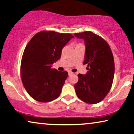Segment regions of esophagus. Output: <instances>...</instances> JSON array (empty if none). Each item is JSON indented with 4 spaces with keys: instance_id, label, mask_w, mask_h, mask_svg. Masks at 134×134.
Masks as SVG:
<instances>
[{
    "instance_id": "esophagus-1",
    "label": "esophagus",
    "mask_w": 134,
    "mask_h": 134,
    "mask_svg": "<svg viewBox=\"0 0 134 134\" xmlns=\"http://www.w3.org/2000/svg\"><path fill=\"white\" fill-rule=\"evenodd\" d=\"M73 74V73L72 72H69V75H72Z\"/></svg>"
}]
</instances>
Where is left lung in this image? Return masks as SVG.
<instances>
[{
	"label": "left lung",
	"instance_id": "left-lung-1",
	"mask_svg": "<svg viewBox=\"0 0 134 134\" xmlns=\"http://www.w3.org/2000/svg\"><path fill=\"white\" fill-rule=\"evenodd\" d=\"M83 39L86 51L83 64H87L85 75L78 74L75 85L77 97L87 103L100 102L109 92L115 74V62L110 46L104 39L91 31L74 34Z\"/></svg>",
	"mask_w": 134,
	"mask_h": 134
}]
</instances>
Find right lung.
Listing matches in <instances>:
<instances>
[{"label":"right lung","mask_w":134,"mask_h":134,"mask_svg":"<svg viewBox=\"0 0 134 134\" xmlns=\"http://www.w3.org/2000/svg\"><path fill=\"white\" fill-rule=\"evenodd\" d=\"M74 37L70 34L42 31L27 44L21 60V80L27 92L35 100L48 102L60 96L68 73L51 67Z\"/></svg>","instance_id":"1"}]
</instances>
